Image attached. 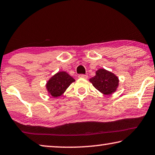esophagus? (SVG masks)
<instances>
[{
	"label": "esophagus",
	"mask_w": 155,
	"mask_h": 155,
	"mask_svg": "<svg viewBox=\"0 0 155 155\" xmlns=\"http://www.w3.org/2000/svg\"><path fill=\"white\" fill-rule=\"evenodd\" d=\"M78 78H87V75H85V74H79L78 76Z\"/></svg>",
	"instance_id": "1"
}]
</instances>
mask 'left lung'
I'll return each instance as SVG.
<instances>
[{
  "mask_svg": "<svg viewBox=\"0 0 155 155\" xmlns=\"http://www.w3.org/2000/svg\"><path fill=\"white\" fill-rule=\"evenodd\" d=\"M90 82L102 94L109 95L117 90L119 81L114 74L105 69H99L94 77L90 78Z\"/></svg>",
  "mask_w": 155,
  "mask_h": 155,
  "instance_id": "obj_1",
  "label": "left lung"
}]
</instances>
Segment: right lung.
I'll use <instances>...</instances> for the list:
<instances>
[{
  "label": "right lung",
  "instance_id": "obj_1",
  "mask_svg": "<svg viewBox=\"0 0 155 155\" xmlns=\"http://www.w3.org/2000/svg\"><path fill=\"white\" fill-rule=\"evenodd\" d=\"M74 78L67 72H58L52 76L46 84L47 90L51 97L57 98L65 92L70 84L74 82Z\"/></svg>",
  "mask_w": 155,
  "mask_h": 155
}]
</instances>
